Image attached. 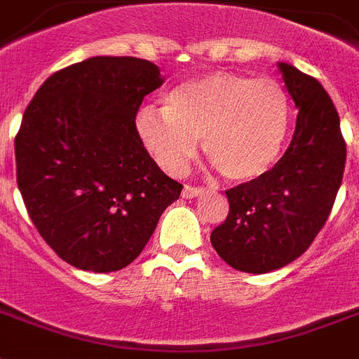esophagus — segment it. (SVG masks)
I'll return each instance as SVG.
<instances>
[{
    "label": "esophagus",
    "instance_id": "esophagus-1",
    "mask_svg": "<svg viewBox=\"0 0 359 359\" xmlns=\"http://www.w3.org/2000/svg\"><path fill=\"white\" fill-rule=\"evenodd\" d=\"M205 189H201V187H192V185H185L182 191V196L187 198V200H191V198H196L200 194H203Z\"/></svg>",
    "mask_w": 359,
    "mask_h": 359
}]
</instances>
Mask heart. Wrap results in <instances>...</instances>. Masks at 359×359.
I'll return each instance as SVG.
<instances>
[{"mask_svg": "<svg viewBox=\"0 0 359 359\" xmlns=\"http://www.w3.org/2000/svg\"><path fill=\"white\" fill-rule=\"evenodd\" d=\"M290 99L273 79L216 71L176 86L163 109L141 108L135 132L167 172H182L203 139L207 159L229 182L264 176L284 147Z\"/></svg>", "mask_w": 359, "mask_h": 359, "instance_id": "heart-1", "label": "heart"}]
</instances>
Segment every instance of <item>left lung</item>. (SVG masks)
<instances>
[{
    "instance_id": "1",
    "label": "left lung",
    "mask_w": 359,
    "mask_h": 359,
    "mask_svg": "<svg viewBox=\"0 0 359 359\" xmlns=\"http://www.w3.org/2000/svg\"><path fill=\"white\" fill-rule=\"evenodd\" d=\"M299 109L292 143L264 176L226 191L229 215L211 244L231 268L268 273L310 248L332 211L345 170L339 115L319 80L279 62Z\"/></svg>"
}]
</instances>
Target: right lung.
Listing matches in <instances>:
<instances>
[{
    "instance_id": "obj_1",
    "label": "right lung",
    "mask_w": 359,
    "mask_h": 359,
    "mask_svg": "<svg viewBox=\"0 0 359 359\" xmlns=\"http://www.w3.org/2000/svg\"><path fill=\"white\" fill-rule=\"evenodd\" d=\"M161 84L152 62L93 56L53 73L27 106L14 139L18 189L67 264L126 268L182 194L135 132L139 106Z\"/></svg>"
}]
</instances>
